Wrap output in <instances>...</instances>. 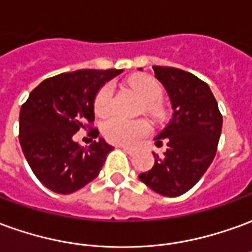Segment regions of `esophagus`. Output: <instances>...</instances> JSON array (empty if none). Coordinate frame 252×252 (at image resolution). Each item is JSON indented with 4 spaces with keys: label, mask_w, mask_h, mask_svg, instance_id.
<instances>
[{
    "label": "esophagus",
    "mask_w": 252,
    "mask_h": 252,
    "mask_svg": "<svg viewBox=\"0 0 252 252\" xmlns=\"http://www.w3.org/2000/svg\"><path fill=\"white\" fill-rule=\"evenodd\" d=\"M119 147H121V149L126 151V154H129V156H133V154L136 153V150H135V149H132V147H128V146H119Z\"/></svg>",
    "instance_id": "34e87169"
}]
</instances>
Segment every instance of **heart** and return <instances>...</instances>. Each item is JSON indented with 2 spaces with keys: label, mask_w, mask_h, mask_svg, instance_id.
I'll use <instances>...</instances> for the list:
<instances>
[{
  "label": "heart",
  "mask_w": 252,
  "mask_h": 252,
  "mask_svg": "<svg viewBox=\"0 0 252 252\" xmlns=\"http://www.w3.org/2000/svg\"><path fill=\"white\" fill-rule=\"evenodd\" d=\"M131 87L144 102V112L151 116H161L163 113L159 101L162 99V86L150 76L133 77ZM113 96V87L105 84L94 99V112L98 116H105L110 110ZM102 133L106 140L114 144H133L149 133V126L142 120H126L121 117H110L102 123Z\"/></svg>",
  "instance_id": "obj_1"
}]
</instances>
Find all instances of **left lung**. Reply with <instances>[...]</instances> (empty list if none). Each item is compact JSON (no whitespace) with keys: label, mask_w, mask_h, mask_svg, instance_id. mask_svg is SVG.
<instances>
[{"label":"left lung","mask_w":252,"mask_h":252,"mask_svg":"<svg viewBox=\"0 0 252 252\" xmlns=\"http://www.w3.org/2000/svg\"><path fill=\"white\" fill-rule=\"evenodd\" d=\"M173 109L166 128L156 138L166 142L163 156L154 153V166L139 175L147 187L163 196H180L200 180L217 153L222 116L207 84L189 72L153 66Z\"/></svg>","instance_id":"left-lung-1"}]
</instances>
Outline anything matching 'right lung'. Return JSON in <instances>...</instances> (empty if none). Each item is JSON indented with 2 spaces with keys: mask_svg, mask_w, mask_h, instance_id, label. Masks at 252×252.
Returning a JSON list of instances; mask_svg holds the SVG:
<instances>
[{
  "mask_svg": "<svg viewBox=\"0 0 252 252\" xmlns=\"http://www.w3.org/2000/svg\"><path fill=\"white\" fill-rule=\"evenodd\" d=\"M121 69H80L49 77L23 103L19 140L36 179L57 193H72L93 181L113 147L103 139L89 147L73 135L91 129L98 90ZM91 133L98 138L96 128Z\"/></svg>",
  "mask_w": 252,
  "mask_h": 252,
  "instance_id": "1",
  "label": "right lung"
}]
</instances>
